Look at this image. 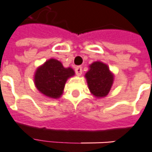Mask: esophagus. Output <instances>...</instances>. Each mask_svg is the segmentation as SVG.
Listing matches in <instances>:
<instances>
[{
	"mask_svg": "<svg viewBox=\"0 0 152 152\" xmlns=\"http://www.w3.org/2000/svg\"><path fill=\"white\" fill-rule=\"evenodd\" d=\"M75 71H76V74L77 76H81V74H82V67L81 66H76Z\"/></svg>",
	"mask_w": 152,
	"mask_h": 152,
	"instance_id": "1",
	"label": "esophagus"
}]
</instances>
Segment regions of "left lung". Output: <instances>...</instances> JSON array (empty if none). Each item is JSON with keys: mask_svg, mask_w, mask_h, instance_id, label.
<instances>
[{"mask_svg": "<svg viewBox=\"0 0 152 152\" xmlns=\"http://www.w3.org/2000/svg\"><path fill=\"white\" fill-rule=\"evenodd\" d=\"M85 77L91 93L96 98L106 97L114 83V74L102 61L91 63Z\"/></svg>", "mask_w": 152, "mask_h": 152, "instance_id": "obj_1", "label": "left lung"}]
</instances>
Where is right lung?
Listing matches in <instances>:
<instances>
[{"label": "right lung", "mask_w": 152, "mask_h": 152, "mask_svg": "<svg viewBox=\"0 0 152 152\" xmlns=\"http://www.w3.org/2000/svg\"><path fill=\"white\" fill-rule=\"evenodd\" d=\"M74 75L72 67H64L61 61L50 58L37 67L34 74V83L43 96L57 99L62 96L66 80Z\"/></svg>", "instance_id": "1"}]
</instances>
